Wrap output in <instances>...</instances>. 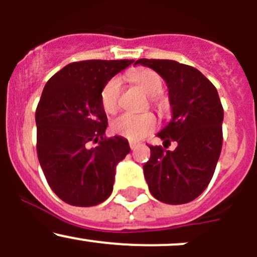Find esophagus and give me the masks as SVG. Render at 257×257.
Instances as JSON below:
<instances>
[{
  "label": "esophagus",
  "mask_w": 257,
  "mask_h": 257,
  "mask_svg": "<svg viewBox=\"0 0 257 257\" xmlns=\"http://www.w3.org/2000/svg\"><path fill=\"white\" fill-rule=\"evenodd\" d=\"M129 147H131L132 150L137 149V148L141 147V143H137V142H129Z\"/></svg>",
  "instance_id": "34e87169"
}]
</instances>
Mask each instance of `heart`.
<instances>
[{
    "label": "heart",
    "instance_id": "1",
    "mask_svg": "<svg viewBox=\"0 0 257 257\" xmlns=\"http://www.w3.org/2000/svg\"><path fill=\"white\" fill-rule=\"evenodd\" d=\"M128 77L139 87L143 88L148 95L152 97L153 107L157 108L159 112L164 110V102L158 97L163 90V79L157 72L148 68L134 69L129 72ZM120 84V78L113 77L100 90V105L107 114H113L118 108ZM155 128H157V118L152 113H124L116 116L110 124V129L114 134L129 141H141L152 133Z\"/></svg>",
    "mask_w": 257,
    "mask_h": 257
}]
</instances>
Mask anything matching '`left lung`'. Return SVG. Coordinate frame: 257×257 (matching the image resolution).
<instances>
[{"label":"left lung","instance_id":"8db88e82","mask_svg":"<svg viewBox=\"0 0 257 257\" xmlns=\"http://www.w3.org/2000/svg\"><path fill=\"white\" fill-rule=\"evenodd\" d=\"M167 82L173 110L170 123L158 133L165 144L177 141L175 151L149 145L144 177L155 199L165 204H186L198 198L214 175L222 147L224 109L210 80L194 67L170 59H138Z\"/></svg>","mask_w":257,"mask_h":257}]
</instances>
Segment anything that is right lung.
<instances>
[{
	"label": "right lung",
	"instance_id": "right-lung-1",
	"mask_svg": "<svg viewBox=\"0 0 257 257\" xmlns=\"http://www.w3.org/2000/svg\"><path fill=\"white\" fill-rule=\"evenodd\" d=\"M133 62H73L46 83L36 109L37 155L48 185L69 205L94 206L112 194L116 164L131 148L124 138L104 136L100 90Z\"/></svg>",
	"mask_w": 257,
	"mask_h": 257
}]
</instances>
